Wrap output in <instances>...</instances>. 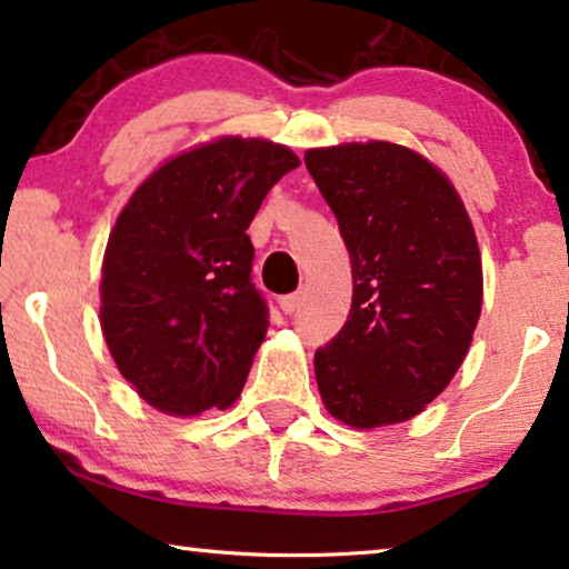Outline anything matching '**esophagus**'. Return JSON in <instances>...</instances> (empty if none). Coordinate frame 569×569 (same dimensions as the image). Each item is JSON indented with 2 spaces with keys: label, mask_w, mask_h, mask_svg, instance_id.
Here are the masks:
<instances>
[{
  "label": "esophagus",
  "mask_w": 569,
  "mask_h": 569,
  "mask_svg": "<svg viewBox=\"0 0 569 569\" xmlns=\"http://www.w3.org/2000/svg\"><path fill=\"white\" fill-rule=\"evenodd\" d=\"M300 300H302L300 292L284 295V298H279V308H282V313H295V310L300 308Z\"/></svg>",
  "instance_id": "obj_1"
}]
</instances>
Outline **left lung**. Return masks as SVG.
<instances>
[{
  "label": "left lung",
  "mask_w": 569,
  "mask_h": 569,
  "mask_svg": "<svg viewBox=\"0 0 569 569\" xmlns=\"http://www.w3.org/2000/svg\"><path fill=\"white\" fill-rule=\"evenodd\" d=\"M306 166L352 261V310L316 352L331 417L376 430L422 415L469 355L481 316V253L463 199L403 144L316 147Z\"/></svg>",
  "instance_id": "8db88e82"
}]
</instances>
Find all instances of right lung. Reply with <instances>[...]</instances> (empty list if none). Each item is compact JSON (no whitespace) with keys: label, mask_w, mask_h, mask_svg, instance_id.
Here are the masks:
<instances>
[{"label":"right lung","mask_w":569,"mask_h":569,"mask_svg":"<svg viewBox=\"0 0 569 569\" xmlns=\"http://www.w3.org/2000/svg\"><path fill=\"white\" fill-rule=\"evenodd\" d=\"M300 160L261 137H217L152 170L116 217L100 329L123 380L170 417L228 409L267 337L246 236Z\"/></svg>","instance_id":"obj_1"}]
</instances>
